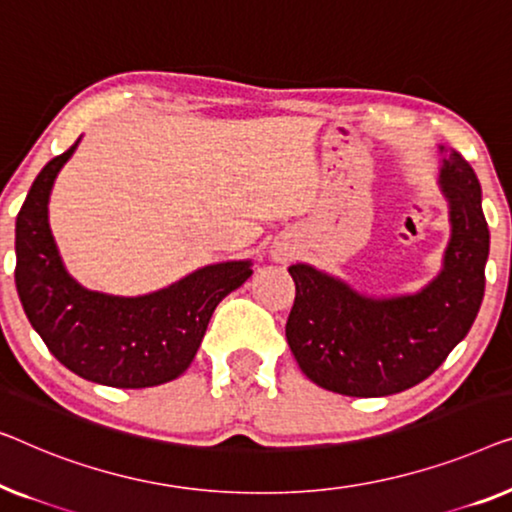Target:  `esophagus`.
Instances as JSON below:
<instances>
[{
    "instance_id": "esophagus-1",
    "label": "esophagus",
    "mask_w": 512,
    "mask_h": 512,
    "mask_svg": "<svg viewBox=\"0 0 512 512\" xmlns=\"http://www.w3.org/2000/svg\"><path fill=\"white\" fill-rule=\"evenodd\" d=\"M273 257H276L278 262H287V259L294 257V250L292 248H276L273 250Z\"/></svg>"
}]
</instances>
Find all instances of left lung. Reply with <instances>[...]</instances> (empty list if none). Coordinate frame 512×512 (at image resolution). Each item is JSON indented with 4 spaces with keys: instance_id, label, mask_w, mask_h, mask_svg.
Returning a JSON list of instances; mask_svg holds the SVG:
<instances>
[{
    "instance_id": "1",
    "label": "left lung",
    "mask_w": 512,
    "mask_h": 512,
    "mask_svg": "<svg viewBox=\"0 0 512 512\" xmlns=\"http://www.w3.org/2000/svg\"><path fill=\"white\" fill-rule=\"evenodd\" d=\"M452 239L434 283L413 297L369 299L313 266L294 264L285 336L301 371L345 397H387L429 378L469 334L485 294L489 229L480 183L457 150L443 160Z\"/></svg>"
}]
</instances>
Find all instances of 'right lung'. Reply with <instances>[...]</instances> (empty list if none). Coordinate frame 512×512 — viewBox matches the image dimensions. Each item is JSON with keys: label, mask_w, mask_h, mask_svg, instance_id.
Wrapping results in <instances>:
<instances>
[{"label": "right lung", "mask_w": 512, "mask_h": 512, "mask_svg": "<svg viewBox=\"0 0 512 512\" xmlns=\"http://www.w3.org/2000/svg\"><path fill=\"white\" fill-rule=\"evenodd\" d=\"M78 141L50 160L16 220V287L48 350L76 376L139 390L181 376L197 355L215 306L250 278V262H222L148 297L83 290L64 271L48 227V194Z\"/></svg>", "instance_id": "obj_1"}]
</instances>
